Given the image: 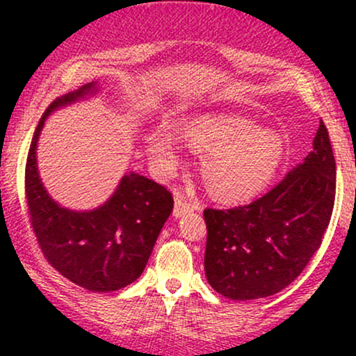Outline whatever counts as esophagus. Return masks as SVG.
I'll return each instance as SVG.
<instances>
[{"label":"esophagus","mask_w":356,"mask_h":356,"mask_svg":"<svg viewBox=\"0 0 356 356\" xmlns=\"http://www.w3.org/2000/svg\"><path fill=\"white\" fill-rule=\"evenodd\" d=\"M174 201H175V204H174V216H175V218H181V216L187 214V212L194 211V206H192V202L187 201V199L181 194H175Z\"/></svg>","instance_id":"esophagus-1"}]
</instances>
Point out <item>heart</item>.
Instances as JSON below:
<instances>
[{
    "label": "heart",
    "mask_w": 356,
    "mask_h": 356,
    "mask_svg": "<svg viewBox=\"0 0 356 356\" xmlns=\"http://www.w3.org/2000/svg\"><path fill=\"white\" fill-rule=\"evenodd\" d=\"M182 136L192 149L206 154L201 172L212 197L224 202L252 197L271 181L284 155V140L271 129L241 115H207L187 122ZM155 165L170 172L179 161L175 138L157 127L147 136Z\"/></svg>",
    "instance_id": "1"
}]
</instances>
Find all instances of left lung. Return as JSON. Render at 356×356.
Returning a JSON list of instances; mask_svg holds the SVG:
<instances>
[{
  "mask_svg": "<svg viewBox=\"0 0 356 356\" xmlns=\"http://www.w3.org/2000/svg\"><path fill=\"white\" fill-rule=\"evenodd\" d=\"M337 192V162L323 120L303 164L256 201L204 209V269L216 291L248 301L280 293L321 246Z\"/></svg>",
  "mask_w": 356,
  "mask_h": 356,
  "instance_id": "8db88e82",
  "label": "left lung"
}]
</instances>
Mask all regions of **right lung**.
Segmentation results:
<instances>
[{
	"instance_id": "1",
	"label": "right lung",
	"mask_w": 356,
	"mask_h": 356,
	"mask_svg": "<svg viewBox=\"0 0 356 356\" xmlns=\"http://www.w3.org/2000/svg\"><path fill=\"white\" fill-rule=\"evenodd\" d=\"M93 83L55 99L36 127L24 169L30 227L44 259L61 276L93 293L117 291L144 271L174 197L167 187L138 174H127L104 206L75 212L60 207L36 172V142L44 118L61 105L92 92Z\"/></svg>"
}]
</instances>
